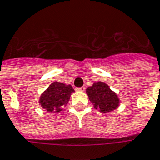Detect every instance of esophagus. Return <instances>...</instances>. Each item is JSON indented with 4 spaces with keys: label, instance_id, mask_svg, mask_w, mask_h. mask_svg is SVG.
Returning <instances> with one entry per match:
<instances>
[{
    "label": "esophagus",
    "instance_id": "34e87169",
    "mask_svg": "<svg viewBox=\"0 0 160 160\" xmlns=\"http://www.w3.org/2000/svg\"><path fill=\"white\" fill-rule=\"evenodd\" d=\"M76 91H80V92H83V91H85V88L84 87L77 88H76Z\"/></svg>",
    "mask_w": 160,
    "mask_h": 160
}]
</instances>
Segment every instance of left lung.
<instances>
[{
	"instance_id": "obj_1",
	"label": "left lung",
	"mask_w": 160,
	"mask_h": 160,
	"mask_svg": "<svg viewBox=\"0 0 160 160\" xmlns=\"http://www.w3.org/2000/svg\"><path fill=\"white\" fill-rule=\"evenodd\" d=\"M87 94L90 102L100 112L108 113L115 110L119 105V98L106 83L102 81L94 82L92 87L87 88Z\"/></svg>"
}]
</instances>
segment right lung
Returning <instances> with one entry per match:
<instances>
[{
    "label": "right lung",
    "mask_w": 160,
    "mask_h": 160,
    "mask_svg": "<svg viewBox=\"0 0 160 160\" xmlns=\"http://www.w3.org/2000/svg\"><path fill=\"white\" fill-rule=\"evenodd\" d=\"M74 90L71 85H66L60 82H53L43 94L39 100L41 106L48 112H60L62 108L69 102L72 93Z\"/></svg>",
    "instance_id": "obj_1"
}]
</instances>
